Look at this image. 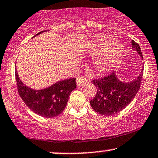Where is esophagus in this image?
Segmentation results:
<instances>
[{
	"instance_id": "34e87169",
	"label": "esophagus",
	"mask_w": 158,
	"mask_h": 158,
	"mask_svg": "<svg viewBox=\"0 0 158 158\" xmlns=\"http://www.w3.org/2000/svg\"><path fill=\"white\" fill-rule=\"evenodd\" d=\"M77 85L79 86V87H85L88 84V81H87V79L83 77H79L77 78Z\"/></svg>"
}]
</instances>
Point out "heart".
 <instances>
[{
  "mask_svg": "<svg viewBox=\"0 0 158 158\" xmlns=\"http://www.w3.org/2000/svg\"><path fill=\"white\" fill-rule=\"evenodd\" d=\"M102 49L103 50L93 61L95 71L100 74L108 72L118 64L123 52L121 44L115 41L114 38L107 34L98 35L90 44V51L93 54Z\"/></svg>",
  "mask_w": 158,
  "mask_h": 158,
  "instance_id": "1",
  "label": "heart"
}]
</instances>
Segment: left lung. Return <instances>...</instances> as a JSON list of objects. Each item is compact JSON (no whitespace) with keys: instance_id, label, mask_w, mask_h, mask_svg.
Instances as JSON below:
<instances>
[{"instance_id":"left-lung-1","label":"left lung","mask_w":158,"mask_h":158,"mask_svg":"<svg viewBox=\"0 0 158 158\" xmlns=\"http://www.w3.org/2000/svg\"><path fill=\"white\" fill-rule=\"evenodd\" d=\"M131 45L133 50L136 51L143 59L139 45L133 40ZM143 71L142 69L139 77L134 80L126 82L119 79L115 72L104 78L93 80L92 82L96 87L97 93L89 101L92 108L97 113L106 116L121 111L133 101L140 88Z\"/></svg>"}]
</instances>
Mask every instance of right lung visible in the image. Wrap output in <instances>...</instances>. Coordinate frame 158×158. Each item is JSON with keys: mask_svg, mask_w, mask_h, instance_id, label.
<instances>
[{"mask_svg": "<svg viewBox=\"0 0 158 158\" xmlns=\"http://www.w3.org/2000/svg\"><path fill=\"white\" fill-rule=\"evenodd\" d=\"M46 31L39 32L33 38ZM15 77L19 96L31 110L46 118L58 116L66 106L69 95L77 87L75 78L57 81L44 89H34L25 85L18 75L15 67Z\"/></svg>", "mask_w": 158, "mask_h": 158, "instance_id": "1", "label": "right lung"}]
</instances>
